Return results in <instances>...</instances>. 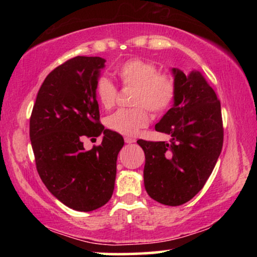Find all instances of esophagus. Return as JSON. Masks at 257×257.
Returning <instances> with one entry per match:
<instances>
[{"label": "esophagus", "instance_id": "obj_1", "mask_svg": "<svg viewBox=\"0 0 257 257\" xmlns=\"http://www.w3.org/2000/svg\"><path fill=\"white\" fill-rule=\"evenodd\" d=\"M125 143L126 144H133V143H136V139L135 138H130V137H125Z\"/></svg>", "mask_w": 257, "mask_h": 257}]
</instances>
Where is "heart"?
<instances>
[{
  "label": "heart",
  "mask_w": 257,
  "mask_h": 257,
  "mask_svg": "<svg viewBox=\"0 0 257 257\" xmlns=\"http://www.w3.org/2000/svg\"><path fill=\"white\" fill-rule=\"evenodd\" d=\"M114 75L122 86L135 87L132 103L135 108H121L107 118V126L125 136H135L150 122L149 110L160 114L170 108L177 94V82L170 73L158 72L156 64L139 58L128 59L117 66ZM96 96L104 108L113 107L117 87L105 77L98 78Z\"/></svg>",
  "instance_id": "b5f03b06"
}]
</instances>
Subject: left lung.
Returning a JSON list of instances; mask_svg holds the SVG:
<instances>
[{
	"mask_svg": "<svg viewBox=\"0 0 257 257\" xmlns=\"http://www.w3.org/2000/svg\"><path fill=\"white\" fill-rule=\"evenodd\" d=\"M177 82L173 106L156 125L170 143L139 139L145 153L144 185L151 198L180 206L201 191L222 150L221 105L201 72L172 69Z\"/></svg>",
	"mask_w": 257,
	"mask_h": 257,
	"instance_id": "8db88e82",
	"label": "left lung"
}]
</instances>
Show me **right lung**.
I'll return each mask as SVG.
<instances>
[{
  "instance_id": "obj_1",
  "label": "right lung",
  "mask_w": 257,
  "mask_h": 257,
  "mask_svg": "<svg viewBox=\"0 0 257 257\" xmlns=\"http://www.w3.org/2000/svg\"><path fill=\"white\" fill-rule=\"evenodd\" d=\"M101 57L77 56L49 73L30 117V140L38 174L49 192L79 212H91L111 199L117 157L124 139L99 121L96 83ZM103 135L99 147L85 151L84 136Z\"/></svg>"
}]
</instances>
